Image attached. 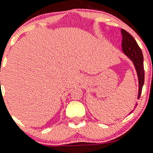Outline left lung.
Segmentation results:
<instances>
[{
  "label": "left lung",
  "mask_w": 153,
  "mask_h": 153,
  "mask_svg": "<svg viewBox=\"0 0 153 153\" xmlns=\"http://www.w3.org/2000/svg\"><path fill=\"white\" fill-rule=\"evenodd\" d=\"M122 34V49L123 52L130 58L133 62L134 66L138 73L139 90L138 99L140 98L142 92V87L144 84V69H143V57L141 48L137 44L136 41L128 32L121 29ZM137 106V104L135 106Z\"/></svg>",
  "instance_id": "8db88e82"
}]
</instances>
